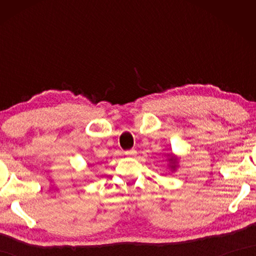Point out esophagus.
I'll use <instances>...</instances> for the list:
<instances>
[{"label":"esophagus","mask_w":256,"mask_h":256,"mask_svg":"<svg viewBox=\"0 0 256 256\" xmlns=\"http://www.w3.org/2000/svg\"><path fill=\"white\" fill-rule=\"evenodd\" d=\"M124 154H126V156H136V151L134 150V149H131V150H126Z\"/></svg>","instance_id":"1"}]
</instances>
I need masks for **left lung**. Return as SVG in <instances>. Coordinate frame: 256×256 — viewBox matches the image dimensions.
<instances>
[{"instance_id":"1","label":"left lung","mask_w":256,"mask_h":256,"mask_svg":"<svg viewBox=\"0 0 256 256\" xmlns=\"http://www.w3.org/2000/svg\"><path fill=\"white\" fill-rule=\"evenodd\" d=\"M170 160H172V158H170ZM172 168H174V167H175V166H172Z\"/></svg>"}]
</instances>
